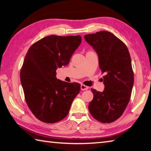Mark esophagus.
Wrapping results in <instances>:
<instances>
[{
    "mask_svg": "<svg viewBox=\"0 0 151 151\" xmlns=\"http://www.w3.org/2000/svg\"><path fill=\"white\" fill-rule=\"evenodd\" d=\"M89 89L88 86H86L85 85H83V84H81V89L82 91L87 90V89Z\"/></svg>",
    "mask_w": 151,
    "mask_h": 151,
    "instance_id": "1",
    "label": "esophagus"
}]
</instances>
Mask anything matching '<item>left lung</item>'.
<instances>
[{"instance_id":"1","label":"left lung","mask_w":151,"mask_h":151,"mask_svg":"<svg viewBox=\"0 0 151 151\" xmlns=\"http://www.w3.org/2000/svg\"><path fill=\"white\" fill-rule=\"evenodd\" d=\"M84 38L97 52L105 73L104 91L91 89L93 99L89 111L100 122H113L122 115L131 98L134 77L130 54L126 45L109 32L86 34Z\"/></svg>"}]
</instances>
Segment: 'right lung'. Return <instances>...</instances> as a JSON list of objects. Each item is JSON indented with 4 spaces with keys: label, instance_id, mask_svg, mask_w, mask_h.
Here are the masks:
<instances>
[{
    "label": "right lung",
    "instance_id": "right-lung-1",
    "mask_svg": "<svg viewBox=\"0 0 151 151\" xmlns=\"http://www.w3.org/2000/svg\"><path fill=\"white\" fill-rule=\"evenodd\" d=\"M81 42L80 35H51L28 50L20 81L29 109L42 122L54 123L65 118L80 91V84L58 80L56 70L68 64Z\"/></svg>",
    "mask_w": 151,
    "mask_h": 151
}]
</instances>
